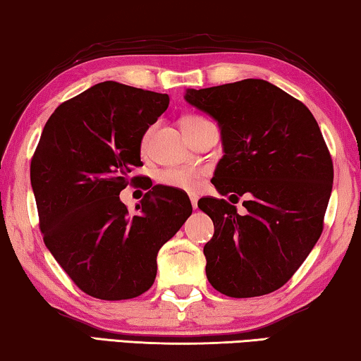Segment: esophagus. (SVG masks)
Masks as SVG:
<instances>
[{
	"label": "esophagus",
	"instance_id": "obj_1",
	"mask_svg": "<svg viewBox=\"0 0 361 361\" xmlns=\"http://www.w3.org/2000/svg\"><path fill=\"white\" fill-rule=\"evenodd\" d=\"M190 199H191V205H192V209H197V197H196V196H191Z\"/></svg>",
	"mask_w": 361,
	"mask_h": 361
}]
</instances>
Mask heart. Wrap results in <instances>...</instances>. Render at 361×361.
<instances>
[{
  "label": "heart",
  "mask_w": 361,
  "mask_h": 361,
  "mask_svg": "<svg viewBox=\"0 0 361 361\" xmlns=\"http://www.w3.org/2000/svg\"><path fill=\"white\" fill-rule=\"evenodd\" d=\"M207 120L199 117V116H185L181 118V128L183 131H190L192 128H196L197 125H201ZM151 138V130H147L145 136L141 140V147L145 149L149 142ZM159 181L162 183L164 186L169 188H175V190H181V191H190L194 192L199 190L201 186V171L196 169H186V167H175V169H167L162 170L159 173Z\"/></svg>",
  "instance_id": "obj_1"
}]
</instances>
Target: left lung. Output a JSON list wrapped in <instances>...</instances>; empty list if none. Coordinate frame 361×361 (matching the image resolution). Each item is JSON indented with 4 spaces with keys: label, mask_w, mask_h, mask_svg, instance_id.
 <instances>
[{
    "label": "left lung",
    "mask_w": 361,
    "mask_h": 361,
    "mask_svg": "<svg viewBox=\"0 0 361 361\" xmlns=\"http://www.w3.org/2000/svg\"><path fill=\"white\" fill-rule=\"evenodd\" d=\"M186 101L221 128L225 156L212 183L220 194L245 195L247 212L202 197L214 221L204 245L209 283L228 297H257L284 286L322 236L333 190V159L313 114L259 78L188 90Z\"/></svg>",
    "instance_id": "8db88e82"
}]
</instances>
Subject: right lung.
Instances as JSON below:
<instances>
[{"label": "right lung", "mask_w": 361, "mask_h": 361, "mask_svg": "<svg viewBox=\"0 0 361 361\" xmlns=\"http://www.w3.org/2000/svg\"><path fill=\"white\" fill-rule=\"evenodd\" d=\"M169 96L102 82L56 109L30 181L43 241L85 294L125 300L151 288L157 252L191 215L188 194L152 186L130 214L118 194L140 176L142 135Z\"/></svg>", "instance_id": "obj_1"}]
</instances>
